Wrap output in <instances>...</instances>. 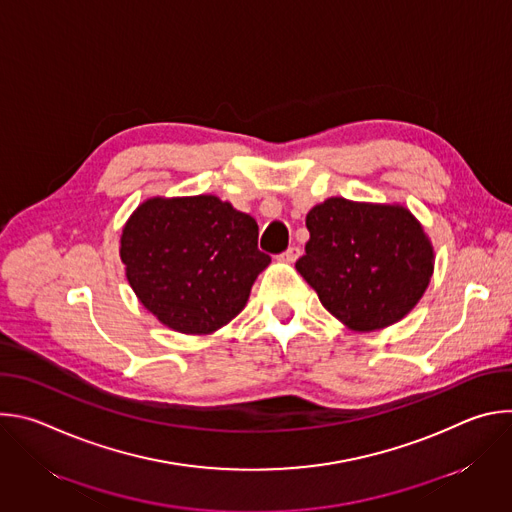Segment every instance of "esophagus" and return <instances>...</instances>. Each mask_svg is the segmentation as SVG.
I'll list each match as a JSON object with an SVG mask.
<instances>
[{
  "mask_svg": "<svg viewBox=\"0 0 512 512\" xmlns=\"http://www.w3.org/2000/svg\"><path fill=\"white\" fill-rule=\"evenodd\" d=\"M300 255H302L300 247H298V245H291L287 251H283V253L279 255V261H285V263H294V261H296Z\"/></svg>",
  "mask_w": 512,
  "mask_h": 512,
  "instance_id": "34e87169",
  "label": "esophagus"
}]
</instances>
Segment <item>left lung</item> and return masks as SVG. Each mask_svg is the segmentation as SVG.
<instances>
[{
    "mask_svg": "<svg viewBox=\"0 0 512 512\" xmlns=\"http://www.w3.org/2000/svg\"><path fill=\"white\" fill-rule=\"evenodd\" d=\"M306 227L310 241L296 269L352 330L395 324L423 296L433 249L403 206L328 198L308 212Z\"/></svg>",
    "mask_w": 512,
    "mask_h": 512,
    "instance_id": "left-lung-1",
    "label": "left lung"
}]
</instances>
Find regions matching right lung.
I'll return each mask as SVG.
<instances>
[{"mask_svg": "<svg viewBox=\"0 0 512 512\" xmlns=\"http://www.w3.org/2000/svg\"><path fill=\"white\" fill-rule=\"evenodd\" d=\"M255 218L216 196L152 198L127 221L121 261L139 302L162 324L208 334L247 304L271 257Z\"/></svg>", "mask_w": 512, "mask_h": 512, "instance_id": "1", "label": "right lung"}]
</instances>
